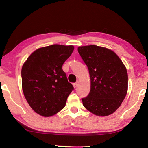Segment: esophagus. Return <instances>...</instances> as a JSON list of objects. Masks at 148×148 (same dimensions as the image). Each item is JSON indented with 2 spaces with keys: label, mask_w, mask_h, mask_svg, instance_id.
<instances>
[{
  "label": "esophagus",
  "mask_w": 148,
  "mask_h": 148,
  "mask_svg": "<svg viewBox=\"0 0 148 148\" xmlns=\"http://www.w3.org/2000/svg\"><path fill=\"white\" fill-rule=\"evenodd\" d=\"M78 84H79L78 82H76V83H74V84H73V86H74V88H76V87H77V86H78Z\"/></svg>",
  "instance_id": "obj_1"
}]
</instances>
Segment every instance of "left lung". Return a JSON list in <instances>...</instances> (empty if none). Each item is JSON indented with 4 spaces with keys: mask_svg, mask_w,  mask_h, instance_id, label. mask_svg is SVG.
<instances>
[{
    "mask_svg": "<svg viewBox=\"0 0 148 148\" xmlns=\"http://www.w3.org/2000/svg\"><path fill=\"white\" fill-rule=\"evenodd\" d=\"M77 51L91 79V91L82 99L84 106L99 116L112 114L127 92L128 75L125 65L114 51L103 47L80 46Z\"/></svg>",
    "mask_w": 148,
    "mask_h": 148,
    "instance_id": "left-lung-1",
    "label": "left lung"
}]
</instances>
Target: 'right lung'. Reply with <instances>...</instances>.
<instances>
[{
  "label": "right lung",
  "mask_w": 148,
  "mask_h": 148,
  "mask_svg": "<svg viewBox=\"0 0 148 148\" xmlns=\"http://www.w3.org/2000/svg\"><path fill=\"white\" fill-rule=\"evenodd\" d=\"M73 46L53 44L34 51L21 69L22 89L30 106L44 117L56 114L65 106L74 87L62 66Z\"/></svg>",
  "instance_id": "add662e5"
}]
</instances>
